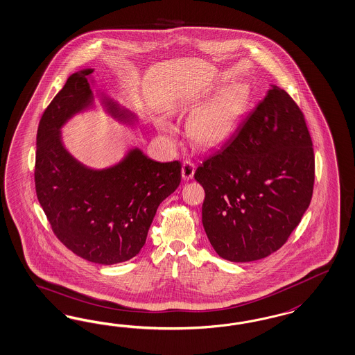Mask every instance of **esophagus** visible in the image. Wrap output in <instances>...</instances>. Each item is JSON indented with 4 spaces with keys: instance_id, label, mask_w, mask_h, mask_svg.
I'll list each match as a JSON object with an SVG mask.
<instances>
[{
    "instance_id": "obj_1",
    "label": "esophagus",
    "mask_w": 355,
    "mask_h": 355,
    "mask_svg": "<svg viewBox=\"0 0 355 355\" xmlns=\"http://www.w3.org/2000/svg\"><path fill=\"white\" fill-rule=\"evenodd\" d=\"M196 166L193 162L191 160H184L183 167H182V175H183V179L185 180H189L193 178V173H195Z\"/></svg>"
}]
</instances>
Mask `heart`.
<instances>
[{
    "mask_svg": "<svg viewBox=\"0 0 355 355\" xmlns=\"http://www.w3.org/2000/svg\"><path fill=\"white\" fill-rule=\"evenodd\" d=\"M248 101L243 86H234L196 112L188 124V135L201 148L220 145L232 133Z\"/></svg>",
    "mask_w": 355,
    "mask_h": 355,
    "instance_id": "1",
    "label": "heart"
}]
</instances>
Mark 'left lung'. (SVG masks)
<instances>
[{"instance_id":"1","label":"left lung","mask_w":355,"mask_h":355,"mask_svg":"<svg viewBox=\"0 0 355 355\" xmlns=\"http://www.w3.org/2000/svg\"><path fill=\"white\" fill-rule=\"evenodd\" d=\"M205 189L202 225L218 254L234 263L279 250L306 213L315 154L304 114L273 85L235 133L197 167Z\"/></svg>"}]
</instances>
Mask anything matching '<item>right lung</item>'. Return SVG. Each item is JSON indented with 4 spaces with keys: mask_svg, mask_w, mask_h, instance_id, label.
I'll list each match as a JSON object with an SVG mask.
<instances>
[{
    "mask_svg": "<svg viewBox=\"0 0 355 355\" xmlns=\"http://www.w3.org/2000/svg\"><path fill=\"white\" fill-rule=\"evenodd\" d=\"M92 73L71 74L40 119L35 189L58 241L90 263L114 265L141 251L158 206L180 184L182 163H159L139 150L103 171L73 159L61 144L60 128L92 102Z\"/></svg>",
    "mask_w": 355,
    "mask_h": 355,
    "instance_id": "1",
    "label": "right lung"
}]
</instances>
